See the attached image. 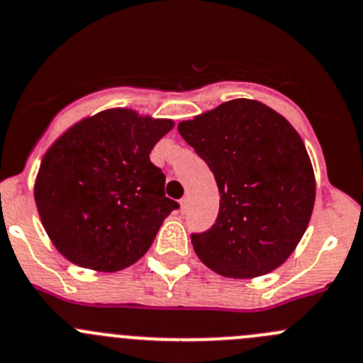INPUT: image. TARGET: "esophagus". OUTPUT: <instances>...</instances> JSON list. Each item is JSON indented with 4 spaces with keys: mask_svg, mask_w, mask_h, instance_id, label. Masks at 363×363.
Wrapping results in <instances>:
<instances>
[{
    "mask_svg": "<svg viewBox=\"0 0 363 363\" xmlns=\"http://www.w3.org/2000/svg\"><path fill=\"white\" fill-rule=\"evenodd\" d=\"M186 207H188V196H184V199H181V209L186 211Z\"/></svg>",
    "mask_w": 363,
    "mask_h": 363,
    "instance_id": "esophagus-1",
    "label": "esophagus"
}]
</instances>
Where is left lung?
<instances>
[{
    "mask_svg": "<svg viewBox=\"0 0 363 363\" xmlns=\"http://www.w3.org/2000/svg\"><path fill=\"white\" fill-rule=\"evenodd\" d=\"M177 129L220 191L214 225L191 234L199 259L227 279H253L282 266L315 202L314 170L296 129L252 99L227 101Z\"/></svg>",
    "mask_w": 363,
    "mask_h": 363,
    "instance_id": "left-lung-1",
    "label": "left lung"
}]
</instances>
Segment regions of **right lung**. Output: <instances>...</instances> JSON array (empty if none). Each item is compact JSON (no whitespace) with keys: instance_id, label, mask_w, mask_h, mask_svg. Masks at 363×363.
I'll return each mask as SVG.
<instances>
[{"instance_id":"add662e5","label":"right lung","mask_w":363,"mask_h":363,"mask_svg":"<svg viewBox=\"0 0 363 363\" xmlns=\"http://www.w3.org/2000/svg\"><path fill=\"white\" fill-rule=\"evenodd\" d=\"M174 121L113 108L67 129L45 152L35 181L42 225L60 253L113 273L145 255L164 218V174L149 154Z\"/></svg>"}]
</instances>
